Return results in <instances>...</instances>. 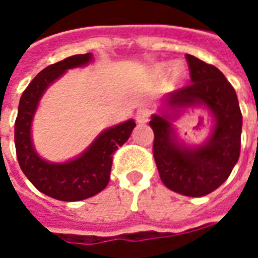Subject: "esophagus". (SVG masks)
Segmentation results:
<instances>
[{"mask_svg":"<svg viewBox=\"0 0 258 258\" xmlns=\"http://www.w3.org/2000/svg\"><path fill=\"white\" fill-rule=\"evenodd\" d=\"M149 116H151V113H149L148 109H140L135 114V120H137V123L144 124L149 120Z\"/></svg>","mask_w":258,"mask_h":258,"instance_id":"1","label":"esophagus"}]
</instances>
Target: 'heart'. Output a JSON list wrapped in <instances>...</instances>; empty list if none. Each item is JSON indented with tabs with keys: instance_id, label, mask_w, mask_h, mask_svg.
Instances as JSON below:
<instances>
[{
	"instance_id": "1",
	"label": "heart",
	"mask_w": 258,
	"mask_h": 258,
	"mask_svg": "<svg viewBox=\"0 0 258 258\" xmlns=\"http://www.w3.org/2000/svg\"><path fill=\"white\" fill-rule=\"evenodd\" d=\"M164 70H166V68L164 66H157L156 68V73L159 74V76H162L163 73H164ZM181 74H182V69H181V66H178V64H173L171 68L168 69V77L171 80H178L179 77H181Z\"/></svg>"
}]
</instances>
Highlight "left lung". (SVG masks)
Here are the masks:
<instances>
[{"instance_id":"1","label":"left lung","mask_w":258,"mask_h":258,"mask_svg":"<svg viewBox=\"0 0 258 258\" xmlns=\"http://www.w3.org/2000/svg\"><path fill=\"white\" fill-rule=\"evenodd\" d=\"M190 84L168 94L163 114H153L149 125L155 133L153 156L159 175L168 189L199 198L221 186L240 155L242 113L238 96L225 76L213 64L186 55ZM205 106L215 125L205 144L179 143L171 121L186 107Z\"/></svg>"}]
</instances>
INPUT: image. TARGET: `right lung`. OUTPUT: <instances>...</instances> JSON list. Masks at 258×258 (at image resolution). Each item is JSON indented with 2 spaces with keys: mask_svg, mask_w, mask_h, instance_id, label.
<instances>
[{
  "mask_svg": "<svg viewBox=\"0 0 258 258\" xmlns=\"http://www.w3.org/2000/svg\"><path fill=\"white\" fill-rule=\"evenodd\" d=\"M91 60V53L73 55L41 70L22 94L15 121V146L22 171L40 192L63 202L88 199L106 188L113 155L135 127L134 120H127L102 131L84 153L69 162L51 163L38 156L31 141V123L41 96L66 70L85 66Z\"/></svg>",
  "mask_w": 258,
  "mask_h": 258,
  "instance_id": "right-lung-1",
  "label": "right lung"
}]
</instances>
